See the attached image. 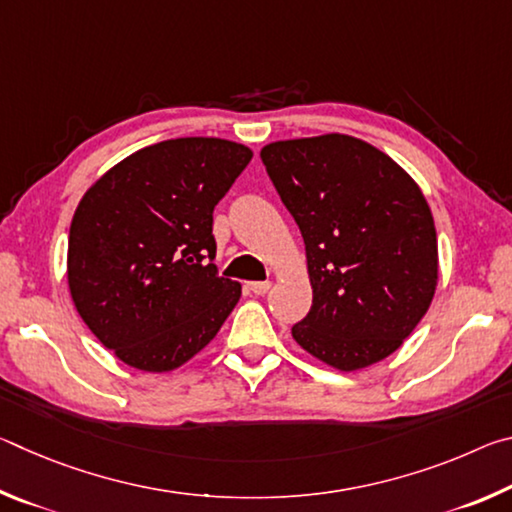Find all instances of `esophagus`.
<instances>
[{"mask_svg":"<svg viewBox=\"0 0 512 512\" xmlns=\"http://www.w3.org/2000/svg\"><path fill=\"white\" fill-rule=\"evenodd\" d=\"M248 289L255 293V296H264V293H268V289H271V282L264 280V282H250Z\"/></svg>","mask_w":512,"mask_h":512,"instance_id":"obj_1","label":"esophagus"}]
</instances>
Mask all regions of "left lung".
Returning a JSON list of instances; mask_svg holds the SVG:
<instances>
[{
	"mask_svg": "<svg viewBox=\"0 0 512 512\" xmlns=\"http://www.w3.org/2000/svg\"><path fill=\"white\" fill-rule=\"evenodd\" d=\"M262 162L305 239L309 314L293 339L339 370L400 348L431 305L436 225L409 173L357 137L273 142Z\"/></svg>",
	"mask_w": 512,
	"mask_h": 512,
	"instance_id": "obj_1",
	"label": "left lung"
}]
</instances>
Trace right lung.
Segmentation results:
<instances>
[{"label":"right lung","mask_w":512,"mask_h":512,"mask_svg":"<svg viewBox=\"0 0 512 512\" xmlns=\"http://www.w3.org/2000/svg\"><path fill=\"white\" fill-rule=\"evenodd\" d=\"M253 158L219 137L128 155L90 187L69 228L67 280L92 334L137 370L183 366L241 296L219 275L212 214Z\"/></svg>","instance_id":"1"}]
</instances>
